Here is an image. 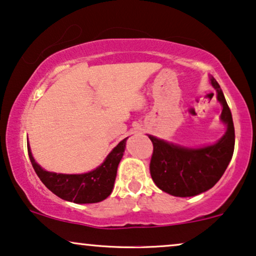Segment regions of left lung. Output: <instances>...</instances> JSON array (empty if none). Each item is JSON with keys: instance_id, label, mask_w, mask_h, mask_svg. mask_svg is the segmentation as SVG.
<instances>
[{"instance_id": "left-lung-1", "label": "left lung", "mask_w": 256, "mask_h": 256, "mask_svg": "<svg viewBox=\"0 0 256 256\" xmlns=\"http://www.w3.org/2000/svg\"><path fill=\"white\" fill-rule=\"evenodd\" d=\"M223 106L221 119L227 132L218 143L200 148H188L148 136L154 144L150 174L160 190L172 196L190 197L212 188L227 169L235 145V130L230 108L218 82L212 78Z\"/></svg>"}]
</instances>
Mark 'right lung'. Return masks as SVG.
<instances>
[{"label": "right lung", "instance_id": "obj_1", "mask_svg": "<svg viewBox=\"0 0 256 256\" xmlns=\"http://www.w3.org/2000/svg\"><path fill=\"white\" fill-rule=\"evenodd\" d=\"M126 139L119 143L102 166L96 170L82 174H64L48 172L44 170L32 156L30 148L28 146L29 160L32 162L35 172L52 192L60 198L74 203H96L104 200L112 192L117 169L122 154L125 151Z\"/></svg>", "mask_w": 256, "mask_h": 256}]
</instances>
